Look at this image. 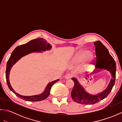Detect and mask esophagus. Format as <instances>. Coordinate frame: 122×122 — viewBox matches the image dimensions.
I'll list each match as a JSON object with an SVG mask.
<instances>
[{
  "label": "esophagus",
  "instance_id": "esophagus-1",
  "mask_svg": "<svg viewBox=\"0 0 122 122\" xmlns=\"http://www.w3.org/2000/svg\"><path fill=\"white\" fill-rule=\"evenodd\" d=\"M65 78L66 79H69L71 77V74L70 73H67L65 75Z\"/></svg>",
  "mask_w": 122,
  "mask_h": 122
}]
</instances>
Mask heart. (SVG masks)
I'll list each match as a JSON object with an SVG mask.
<instances>
[{
	"mask_svg": "<svg viewBox=\"0 0 122 122\" xmlns=\"http://www.w3.org/2000/svg\"><path fill=\"white\" fill-rule=\"evenodd\" d=\"M92 56V53L90 51H83L80 52L78 56H77V60L80 62H82L83 61L86 60L87 61L86 63V65L87 66H91V62L90 60H89Z\"/></svg>",
	"mask_w": 122,
	"mask_h": 122,
	"instance_id": "heart-1",
	"label": "heart"
}]
</instances>
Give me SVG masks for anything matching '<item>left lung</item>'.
Listing matches in <instances>:
<instances>
[{
	"label": "left lung",
	"instance_id": "obj_1",
	"mask_svg": "<svg viewBox=\"0 0 122 122\" xmlns=\"http://www.w3.org/2000/svg\"><path fill=\"white\" fill-rule=\"evenodd\" d=\"M95 46L97 64L95 72L101 71L102 69L109 71L112 76L109 84L107 89L97 94L93 95L86 92L77 80L72 77L74 83L71 92V97L74 101L82 104H94L106 98L110 94L115 84L116 77V63L114 59L111 56L107 48L100 41L94 42Z\"/></svg>",
	"mask_w": 122,
	"mask_h": 122
}]
</instances>
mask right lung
<instances>
[{
    "label": "right lung",
    "mask_w": 122,
    "mask_h": 122,
    "mask_svg": "<svg viewBox=\"0 0 122 122\" xmlns=\"http://www.w3.org/2000/svg\"><path fill=\"white\" fill-rule=\"evenodd\" d=\"M51 46L49 43H48L45 39H43V38H38L31 40L25 45L17 46L13 51L7 63L6 77L8 86L9 89L17 97L25 101L36 102V101H40L46 99L50 94L52 86L58 82L59 79L49 83L46 85L45 91L40 94L32 96H23L15 92L12 89L9 82V74L12 66L22 57L32 52H41L42 51L49 50L51 49Z\"/></svg>",
    "instance_id": "1"
}]
</instances>
